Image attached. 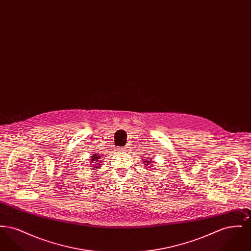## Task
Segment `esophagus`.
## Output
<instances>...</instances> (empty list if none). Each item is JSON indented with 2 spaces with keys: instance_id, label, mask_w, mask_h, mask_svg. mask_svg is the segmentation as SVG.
<instances>
[{
  "instance_id": "obj_1",
  "label": "esophagus",
  "mask_w": 251,
  "mask_h": 251,
  "mask_svg": "<svg viewBox=\"0 0 251 251\" xmlns=\"http://www.w3.org/2000/svg\"><path fill=\"white\" fill-rule=\"evenodd\" d=\"M126 148H120V151H125Z\"/></svg>"
}]
</instances>
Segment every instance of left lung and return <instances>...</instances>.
<instances>
[{
  "label": "left lung",
  "mask_w": 251,
  "mask_h": 251,
  "mask_svg": "<svg viewBox=\"0 0 251 251\" xmlns=\"http://www.w3.org/2000/svg\"><path fill=\"white\" fill-rule=\"evenodd\" d=\"M152 158H150L149 157V159L148 160H146V159H143V163L145 164V166H147V167H149V168H153V163H152V160H151Z\"/></svg>",
  "instance_id": "8db88e82"
}]
</instances>
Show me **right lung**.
<instances>
[{"instance_id": "right-lung-1", "label": "right lung", "mask_w": 251, "mask_h": 251, "mask_svg": "<svg viewBox=\"0 0 251 251\" xmlns=\"http://www.w3.org/2000/svg\"><path fill=\"white\" fill-rule=\"evenodd\" d=\"M90 161H91V167H89V168H94V169H92V170H96L97 168H99L100 167H101V166H99L98 167H96L95 165H101L100 164V154H98V153H93L92 156H91V159H90Z\"/></svg>"}]
</instances>
